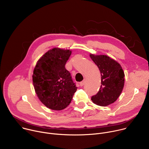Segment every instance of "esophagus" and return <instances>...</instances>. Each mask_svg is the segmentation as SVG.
Wrapping results in <instances>:
<instances>
[{"label": "esophagus", "mask_w": 149, "mask_h": 149, "mask_svg": "<svg viewBox=\"0 0 149 149\" xmlns=\"http://www.w3.org/2000/svg\"><path fill=\"white\" fill-rule=\"evenodd\" d=\"M85 83H86V80H85V79H84V80H83L82 81L80 82H79V85H80V86H81V87L83 86Z\"/></svg>", "instance_id": "obj_1"}]
</instances>
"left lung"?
Returning a JSON list of instances; mask_svg holds the SVG:
<instances>
[{"label": "left lung", "instance_id": "left-lung-1", "mask_svg": "<svg viewBox=\"0 0 149 149\" xmlns=\"http://www.w3.org/2000/svg\"><path fill=\"white\" fill-rule=\"evenodd\" d=\"M90 58L98 67L101 75L98 93L92 96V101L97 105L107 106L114 102L121 94L124 85V73L120 63L105 55H94Z\"/></svg>", "mask_w": 149, "mask_h": 149}]
</instances>
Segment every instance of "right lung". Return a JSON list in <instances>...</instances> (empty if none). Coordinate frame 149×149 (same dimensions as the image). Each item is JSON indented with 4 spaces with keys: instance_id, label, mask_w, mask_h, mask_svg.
I'll return each mask as SVG.
<instances>
[{
    "instance_id": "obj_1",
    "label": "right lung",
    "mask_w": 149,
    "mask_h": 149,
    "mask_svg": "<svg viewBox=\"0 0 149 149\" xmlns=\"http://www.w3.org/2000/svg\"><path fill=\"white\" fill-rule=\"evenodd\" d=\"M71 51L54 48L37 62L32 81L35 93L47 107L61 110L70 104L77 90L65 65Z\"/></svg>"
}]
</instances>
